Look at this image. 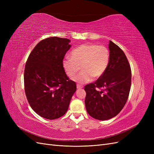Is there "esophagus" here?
<instances>
[{
  "mask_svg": "<svg viewBox=\"0 0 154 154\" xmlns=\"http://www.w3.org/2000/svg\"><path fill=\"white\" fill-rule=\"evenodd\" d=\"M77 88H83V85H80V84H77Z\"/></svg>",
  "mask_w": 154,
  "mask_h": 154,
  "instance_id": "esophagus-1",
  "label": "esophagus"
}]
</instances>
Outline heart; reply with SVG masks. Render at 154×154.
Returning a JSON list of instances; mask_svg holds the SVG:
<instances>
[{"mask_svg": "<svg viewBox=\"0 0 154 154\" xmlns=\"http://www.w3.org/2000/svg\"><path fill=\"white\" fill-rule=\"evenodd\" d=\"M71 57L63 60V67L69 78L75 76L78 71H82L74 79L80 83L90 82L103 75L110 62V52L106 46L96 44H82L74 48Z\"/></svg>", "mask_w": 154, "mask_h": 154, "instance_id": "1", "label": "heart"}]
</instances>
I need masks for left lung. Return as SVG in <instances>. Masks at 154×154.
Here are the masks:
<instances>
[{"mask_svg": "<svg viewBox=\"0 0 154 154\" xmlns=\"http://www.w3.org/2000/svg\"><path fill=\"white\" fill-rule=\"evenodd\" d=\"M109 49L110 62L106 71L84 88L87 112L99 120L111 119L120 112L127 103L131 87V69L125 54L110 40Z\"/></svg>", "mask_w": 154, "mask_h": 154, "instance_id": "8db88e82", "label": "left lung"}]
</instances>
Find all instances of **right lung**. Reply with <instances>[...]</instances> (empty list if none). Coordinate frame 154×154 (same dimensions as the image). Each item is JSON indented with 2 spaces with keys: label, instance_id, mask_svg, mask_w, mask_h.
Here are the masks:
<instances>
[{
  "label": "right lung",
  "instance_id": "add662e5",
  "mask_svg": "<svg viewBox=\"0 0 154 154\" xmlns=\"http://www.w3.org/2000/svg\"><path fill=\"white\" fill-rule=\"evenodd\" d=\"M70 40L59 37L44 39L32 50L24 69V89L32 109L41 117L55 119L66 113L76 91L63 67L71 48Z\"/></svg>",
  "mask_w": 154,
  "mask_h": 154
}]
</instances>
